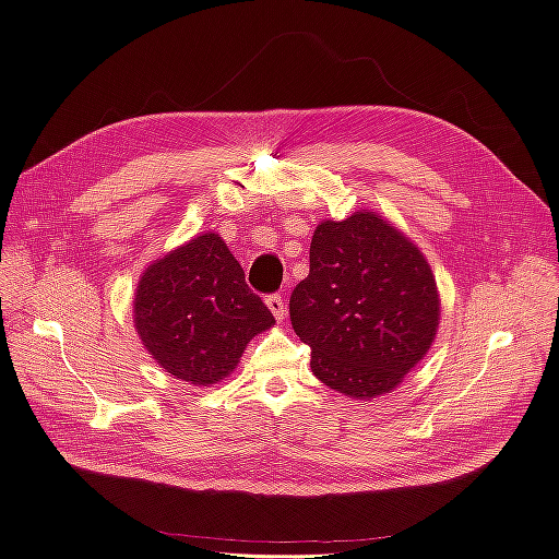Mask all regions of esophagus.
<instances>
[{"label":"esophagus","instance_id":"1","mask_svg":"<svg viewBox=\"0 0 559 559\" xmlns=\"http://www.w3.org/2000/svg\"><path fill=\"white\" fill-rule=\"evenodd\" d=\"M267 308H270V312H273V317L277 319V321H282L284 319V314H286V306H284V298L282 296H267Z\"/></svg>","mask_w":559,"mask_h":559}]
</instances>
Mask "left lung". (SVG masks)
<instances>
[{
  "label": "left lung",
  "instance_id": "obj_1",
  "mask_svg": "<svg viewBox=\"0 0 559 559\" xmlns=\"http://www.w3.org/2000/svg\"><path fill=\"white\" fill-rule=\"evenodd\" d=\"M289 314L312 349L314 378L370 401L425 359L441 321V294L408 235L373 210H357L314 228L310 275L294 289Z\"/></svg>",
  "mask_w": 559,
  "mask_h": 559
}]
</instances>
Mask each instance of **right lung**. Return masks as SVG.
<instances>
[{
	"instance_id": "obj_1",
	"label": "right lung",
	"mask_w": 559,
	"mask_h": 559,
	"mask_svg": "<svg viewBox=\"0 0 559 559\" xmlns=\"http://www.w3.org/2000/svg\"><path fill=\"white\" fill-rule=\"evenodd\" d=\"M132 321L165 373L210 386L238 368L251 337L273 326L275 317L251 294L222 235L207 230L144 267Z\"/></svg>"
}]
</instances>
